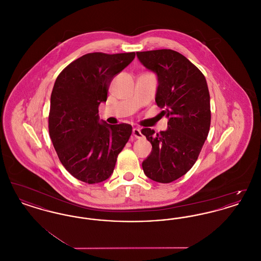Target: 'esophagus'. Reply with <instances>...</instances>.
<instances>
[{
  "label": "esophagus",
  "instance_id": "34e87169",
  "mask_svg": "<svg viewBox=\"0 0 261 261\" xmlns=\"http://www.w3.org/2000/svg\"><path fill=\"white\" fill-rule=\"evenodd\" d=\"M132 135L136 139H142L143 138V134L141 133V130L138 128H134L132 131Z\"/></svg>",
  "mask_w": 261,
  "mask_h": 261
}]
</instances>
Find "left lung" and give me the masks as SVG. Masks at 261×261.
Returning <instances> with one entry per match:
<instances>
[{"label":"left lung","instance_id":"left-lung-1","mask_svg":"<svg viewBox=\"0 0 261 261\" xmlns=\"http://www.w3.org/2000/svg\"><path fill=\"white\" fill-rule=\"evenodd\" d=\"M142 64L158 76L156 105L168 118L166 131L142 129L152 146L143 162L149 179L170 183L193 167L211 127V97L204 75L173 50L137 51Z\"/></svg>","mask_w":261,"mask_h":261}]
</instances>
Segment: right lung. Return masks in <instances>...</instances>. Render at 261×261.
<instances>
[{
	"label": "right lung",
	"instance_id": "right-lung-1",
	"mask_svg": "<svg viewBox=\"0 0 261 261\" xmlns=\"http://www.w3.org/2000/svg\"><path fill=\"white\" fill-rule=\"evenodd\" d=\"M136 54L90 53L69 63L50 95L49 133L64 168L88 184L111 177L119 152L132 134L126 123L99 122V106L108 98L113 77Z\"/></svg>",
	"mask_w": 261,
	"mask_h": 261
}]
</instances>
